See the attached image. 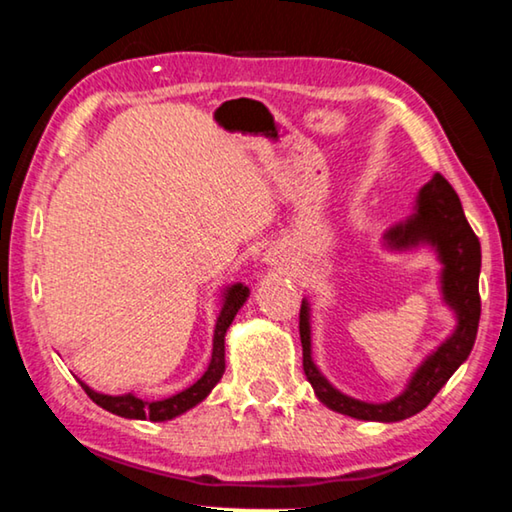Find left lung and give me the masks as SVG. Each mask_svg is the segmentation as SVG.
<instances>
[{"label": "left lung", "instance_id": "obj_1", "mask_svg": "<svg viewBox=\"0 0 512 512\" xmlns=\"http://www.w3.org/2000/svg\"><path fill=\"white\" fill-rule=\"evenodd\" d=\"M388 241H393L395 246H411L418 241H430L432 246H437L441 262H444V296L460 319L455 333L421 365L407 391L386 404H368L347 398V395L335 391L312 363L308 305L305 301L301 303L299 312V333L305 377L326 407L352 418H361V421L393 423L404 421V418L425 409L471 354L480 322V241L471 230L469 220L464 218L460 197L441 174H434L432 181H427L421 188L416 216L404 225L393 227L388 232Z\"/></svg>", "mask_w": 512, "mask_h": 512}]
</instances>
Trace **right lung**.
Listing matches in <instances>:
<instances>
[{
    "label": "right lung",
    "mask_w": 512,
    "mask_h": 512,
    "mask_svg": "<svg viewBox=\"0 0 512 512\" xmlns=\"http://www.w3.org/2000/svg\"><path fill=\"white\" fill-rule=\"evenodd\" d=\"M248 299V287L243 285H234L227 289L223 310H220L218 324H216V335H213V354H211V363L204 375L195 381L193 386L186 388L172 398L160 400V402H144L140 398H135L133 393L128 395H103L91 391L89 386H85L80 381V386L85 388V393L94 400L98 407H103L105 411H112V414L124 416V418H142V421H170V418L183 414L190 407H195L197 402H202L207 395L211 393V388L218 384L220 377L225 372V333L230 329L232 319L239 308L243 305V301Z\"/></svg>",
    "instance_id": "1"
}]
</instances>
